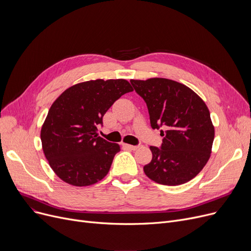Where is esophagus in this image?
<instances>
[{
  "mask_svg": "<svg viewBox=\"0 0 251 251\" xmlns=\"http://www.w3.org/2000/svg\"><path fill=\"white\" fill-rule=\"evenodd\" d=\"M122 146L124 149H127V150H131V151H136L138 149V147L136 146H131V144H128V143H122Z\"/></svg>",
  "mask_w": 251,
  "mask_h": 251,
  "instance_id": "34e87169",
  "label": "esophagus"
}]
</instances>
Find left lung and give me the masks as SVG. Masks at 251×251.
Returning a JSON list of instances; mask_svg holds the SVG:
<instances>
[{
    "label": "left lung",
    "mask_w": 251,
    "mask_h": 251,
    "mask_svg": "<svg viewBox=\"0 0 251 251\" xmlns=\"http://www.w3.org/2000/svg\"><path fill=\"white\" fill-rule=\"evenodd\" d=\"M147 102L152 129L164 136L161 149L151 147L152 159L146 175L163 185L176 186L193 179L209 160L215 127L202 99L188 86L167 78L131 79Z\"/></svg>",
    "instance_id": "obj_1"
}]
</instances>
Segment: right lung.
<instances>
[{
	"label": "right lung",
	"instance_id": "right-lung-1",
	"mask_svg": "<svg viewBox=\"0 0 251 251\" xmlns=\"http://www.w3.org/2000/svg\"><path fill=\"white\" fill-rule=\"evenodd\" d=\"M130 91L133 88L125 79H96L67 88L52 102L41 139L46 159L61 180L82 187L107 176L120 146L98 136V126L112 104Z\"/></svg>",
	"mask_w": 251,
	"mask_h": 251
}]
</instances>
